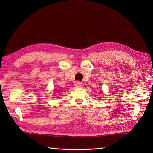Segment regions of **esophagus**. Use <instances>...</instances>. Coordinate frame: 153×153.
Instances as JSON below:
<instances>
[{"mask_svg":"<svg viewBox=\"0 0 153 153\" xmlns=\"http://www.w3.org/2000/svg\"><path fill=\"white\" fill-rule=\"evenodd\" d=\"M82 84H81V83L80 82H75V83H74V86L76 87H82Z\"/></svg>","mask_w":153,"mask_h":153,"instance_id":"esophagus-1","label":"esophagus"}]
</instances>
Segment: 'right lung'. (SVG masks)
Wrapping results in <instances>:
<instances>
[{
    "label": "right lung",
    "mask_w": 153,
    "mask_h": 153,
    "mask_svg": "<svg viewBox=\"0 0 153 153\" xmlns=\"http://www.w3.org/2000/svg\"><path fill=\"white\" fill-rule=\"evenodd\" d=\"M55 92H56V91H55ZM58 92H59V91H58Z\"/></svg>",
    "instance_id": "right-lung-1"
}]
</instances>
